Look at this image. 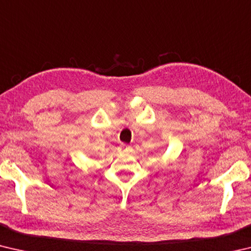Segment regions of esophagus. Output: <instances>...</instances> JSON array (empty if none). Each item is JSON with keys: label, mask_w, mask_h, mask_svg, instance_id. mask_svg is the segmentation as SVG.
Here are the masks:
<instances>
[{"label": "esophagus", "mask_w": 251, "mask_h": 251, "mask_svg": "<svg viewBox=\"0 0 251 251\" xmlns=\"http://www.w3.org/2000/svg\"><path fill=\"white\" fill-rule=\"evenodd\" d=\"M122 148H123V150H124V151H127V150H129V147H128V146H127V145H125V144H123V145H122Z\"/></svg>", "instance_id": "obj_1"}]
</instances>
